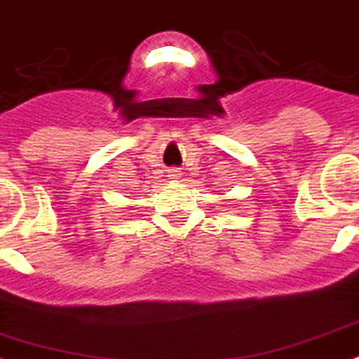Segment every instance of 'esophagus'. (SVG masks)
<instances>
[{
  "label": "esophagus",
  "mask_w": 359,
  "mask_h": 359,
  "mask_svg": "<svg viewBox=\"0 0 359 359\" xmlns=\"http://www.w3.org/2000/svg\"><path fill=\"white\" fill-rule=\"evenodd\" d=\"M168 176H170V177H180V170H177V168H170V170H168Z\"/></svg>",
  "instance_id": "esophagus-1"
}]
</instances>
